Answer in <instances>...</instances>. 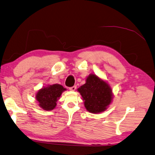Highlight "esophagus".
Masks as SVG:
<instances>
[{
    "mask_svg": "<svg viewBox=\"0 0 155 155\" xmlns=\"http://www.w3.org/2000/svg\"><path fill=\"white\" fill-rule=\"evenodd\" d=\"M76 89H77V86H76V85H74V86H73V87L69 88V90L72 91H75Z\"/></svg>",
    "mask_w": 155,
    "mask_h": 155,
    "instance_id": "obj_1",
    "label": "esophagus"
}]
</instances>
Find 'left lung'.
<instances>
[{
	"mask_svg": "<svg viewBox=\"0 0 155 155\" xmlns=\"http://www.w3.org/2000/svg\"><path fill=\"white\" fill-rule=\"evenodd\" d=\"M86 109L91 113H100L107 110L113 99L112 89L106 82L91 74L86 83L78 88Z\"/></svg>",
	"mask_w": 155,
	"mask_h": 155,
	"instance_id": "obj_1",
	"label": "left lung"
}]
</instances>
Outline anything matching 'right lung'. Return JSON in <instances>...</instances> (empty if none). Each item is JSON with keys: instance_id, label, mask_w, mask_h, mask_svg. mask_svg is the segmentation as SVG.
Listing matches in <instances>:
<instances>
[{"instance_id": "obj_1", "label": "right lung", "mask_w": 155, "mask_h": 155, "mask_svg": "<svg viewBox=\"0 0 155 155\" xmlns=\"http://www.w3.org/2000/svg\"><path fill=\"white\" fill-rule=\"evenodd\" d=\"M64 91L66 88L61 84L48 85L38 91L36 94V99L42 108L45 110H51L57 106V102Z\"/></svg>"}]
</instances>
